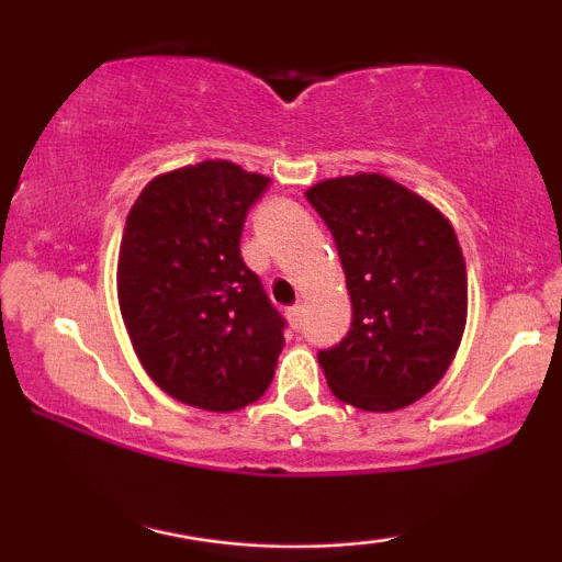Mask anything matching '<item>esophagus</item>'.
Instances as JSON below:
<instances>
[{"instance_id": "obj_1", "label": "esophagus", "mask_w": 562, "mask_h": 562, "mask_svg": "<svg viewBox=\"0 0 562 562\" xmlns=\"http://www.w3.org/2000/svg\"><path fill=\"white\" fill-rule=\"evenodd\" d=\"M301 303H295V306H290L288 308V322H290V327H293V330H299L301 327Z\"/></svg>"}]
</instances>
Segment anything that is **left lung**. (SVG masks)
I'll return each instance as SVG.
<instances>
[{"label":"left lung","mask_w":562,"mask_h":562,"mask_svg":"<svg viewBox=\"0 0 562 562\" xmlns=\"http://www.w3.org/2000/svg\"><path fill=\"white\" fill-rule=\"evenodd\" d=\"M306 200L333 232L351 330L319 351L327 385L364 412L425 396L449 370L468 319V272L449 218L383 173L325 179Z\"/></svg>","instance_id":"8db88e82"}]
</instances>
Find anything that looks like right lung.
I'll return each instance as SVG.
<instances>
[{
    "mask_svg": "<svg viewBox=\"0 0 562 562\" xmlns=\"http://www.w3.org/2000/svg\"><path fill=\"white\" fill-rule=\"evenodd\" d=\"M263 173L203 160L147 182L119 250L121 317L145 372L177 402L235 412L263 396L285 319L245 267L248 209Z\"/></svg>",
    "mask_w": 562,
    "mask_h": 562,
    "instance_id": "1",
    "label": "right lung"
}]
</instances>
